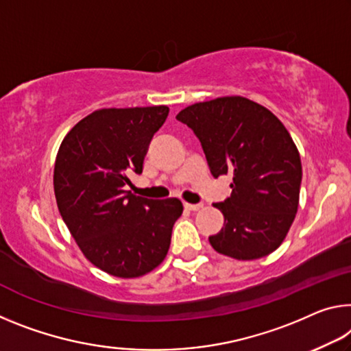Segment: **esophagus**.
<instances>
[{"instance_id":"34e87169","label":"esophagus","mask_w":351,"mask_h":351,"mask_svg":"<svg viewBox=\"0 0 351 351\" xmlns=\"http://www.w3.org/2000/svg\"><path fill=\"white\" fill-rule=\"evenodd\" d=\"M184 208L189 210H198L203 208V204H191V203H184Z\"/></svg>"}]
</instances>
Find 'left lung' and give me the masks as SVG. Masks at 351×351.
<instances>
[{
	"label": "left lung",
	"instance_id": "1",
	"mask_svg": "<svg viewBox=\"0 0 351 351\" xmlns=\"http://www.w3.org/2000/svg\"><path fill=\"white\" fill-rule=\"evenodd\" d=\"M176 119L199 138L213 176H232L231 197L214 204L225 223L209 236L210 245L239 261L275 252L295 219L302 184V160L286 126L243 97L195 103Z\"/></svg>",
	"mask_w": 351,
	"mask_h": 351
}]
</instances>
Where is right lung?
<instances>
[{"mask_svg": "<svg viewBox=\"0 0 351 351\" xmlns=\"http://www.w3.org/2000/svg\"><path fill=\"white\" fill-rule=\"evenodd\" d=\"M167 106L98 109L71 128L54 164V195L70 234L109 275L138 278L165 259L182 214L178 198L148 199L123 191L141 175Z\"/></svg>", "mask_w": 351, "mask_h": 351, "instance_id": "right-lung-1", "label": "right lung"}]
</instances>
